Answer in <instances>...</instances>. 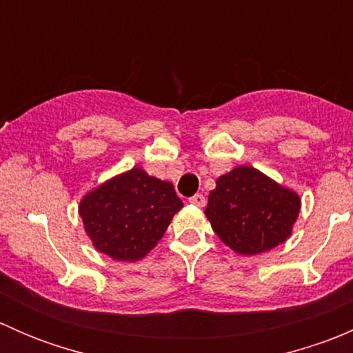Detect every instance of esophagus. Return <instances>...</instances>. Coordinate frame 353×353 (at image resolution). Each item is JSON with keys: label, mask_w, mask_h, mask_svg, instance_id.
<instances>
[{"label": "esophagus", "mask_w": 353, "mask_h": 353, "mask_svg": "<svg viewBox=\"0 0 353 353\" xmlns=\"http://www.w3.org/2000/svg\"><path fill=\"white\" fill-rule=\"evenodd\" d=\"M190 203H193V205H196V206H205L206 199L203 194H194V196L190 198Z\"/></svg>", "instance_id": "obj_1"}]
</instances>
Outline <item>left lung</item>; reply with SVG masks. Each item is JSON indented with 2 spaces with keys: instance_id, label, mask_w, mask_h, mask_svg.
Returning a JSON list of instances; mask_svg holds the SVG:
<instances>
[{
  "instance_id": "left-lung-1",
  "label": "left lung",
  "mask_w": 353,
  "mask_h": 353,
  "mask_svg": "<svg viewBox=\"0 0 353 353\" xmlns=\"http://www.w3.org/2000/svg\"><path fill=\"white\" fill-rule=\"evenodd\" d=\"M301 213V196L252 165L234 167L210 191L206 219L223 244L256 256L283 244Z\"/></svg>"
}]
</instances>
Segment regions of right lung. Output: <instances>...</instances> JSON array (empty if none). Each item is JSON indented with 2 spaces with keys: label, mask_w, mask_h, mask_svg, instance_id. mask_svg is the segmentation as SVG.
Masks as SVG:
<instances>
[{
  "label": "right lung",
  "mask_w": 353,
  "mask_h": 353,
  "mask_svg": "<svg viewBox=\"0 0 353 353\" xmlns=\"http://www.w3.org/2000/svg\"><path fill=\"white\" fill-rule=\"evenodd\" d=\"M181 208L172 183L133 167L88 191L80 199L78 215L99 252L134 263L159 244Z\"/></svg>",
  "instance_id": "1"
}]
</instances>
